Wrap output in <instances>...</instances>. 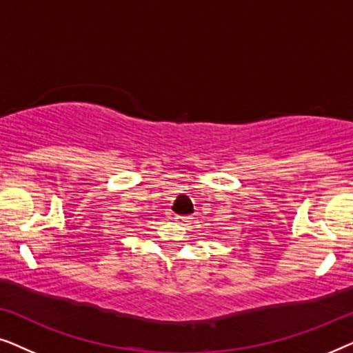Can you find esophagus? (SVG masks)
Returning <instances> with one entry per match:
<instances>
[{
	"instance_id": "esophagus-1",
	"label": "esophagus",
	"mask_w": 353,
	"mask_h": 353,
	"mask_svg": "<svg viewBox=\"0 0 353 353\" xmlns=\"http://www.w3.org/2000/svg\"><path fill=\"white\" fill-rule=\"evenodd\" d=\"M175 221H176L178 225H181V226H188V225H191L192 219H191V216H180V215H176L175 216Z\"/></svg>"
}]
</instances>
